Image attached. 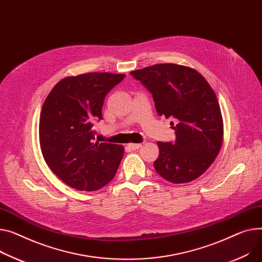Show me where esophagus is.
Returning a JSON list of instances; mask_svg holds the SVG:
<instances>
[{"instance_id": "1", "label": "esophagus", "mask_w": 262, "mask_h": 262, "mask_svg": "<svg viewBox=\"0 0 262 262\" xmlns=\"http://www.w3.org/2000/svg\"><path fill=\"white\" fill-rule=\"evenodd\" d=\"M127 147L130 148V149H133V150H136V149H139V148L141 147V144H140V143H129V144L127 145Z\"/></svg>"}]
</instances>
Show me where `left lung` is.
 <instances>
[{"label": "left lung", "instance_id": "8db88e82", "mask_svg": "<svg viewBox=\"0 0 262 262\" xmlns=\"http://www.w3.org/2000/svg\"><path fill=\"white\" fill-rule=\"evenodd\" d=\"M130 75L151 94L159 116L173 118L175 142H158L156 171L172 183L197 179L220 151L223 121L217 97L195 69L178 64H155Z\"/></svg>", "mask_w": 262, "mask_h": 262}]
</instances>
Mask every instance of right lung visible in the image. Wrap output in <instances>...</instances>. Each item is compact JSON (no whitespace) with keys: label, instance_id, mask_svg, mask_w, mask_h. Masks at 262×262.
Instances as JSON below:
<instances>
[{"label":"right lung","instance_id":"add662e5","mask_svg":"<svg viewBox=\"0 0 262 262\" xmlns=\"http://www.w3.org/2000/svg\"><path fill=\"white\" fill-rule=\"evenodd\" d=\"M125 75L90 73L58 82L44 101L39 134L44 159L67 185L93 191L113 180L124 148L95 142L105 96Z\"/></svg>","mask_w":262,"mask_h":262}]
</instances>
